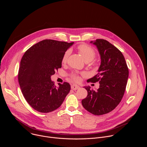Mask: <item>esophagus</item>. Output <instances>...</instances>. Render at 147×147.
<instances>
[{
	"instance_id": "1",
	"label": "esophagus",
	"mask_w": 147,
	"mask_h": 147,
	"mask_svg": "<svg viewBox=\"0 0 147 147\" xmlns=\"http://www.w3.org/2000/svg\"><path fill=\"white\" fill-rule=\"evenodd\" d=\"M80 88V87L76 85V84H73V85L71 86V88L72 90H77L79 89Z\"/></svg>"
}]
</instances>
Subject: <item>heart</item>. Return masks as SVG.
Returning <instances> with one entry per match:
<instances>
[{
  "instance_id": "obj_1",
  "label": "heart",
  "mask_w": 147,
  "mask_h": 147,
  "mask_svg": "<svg viewBox=\"0 0 147 147\" xmlns=\"http://www.w3.org/2000/svg\"><path fill=\"white\" fill-rule=\"evenodd\" d=\"M78 50L80 52L81 55L82 56L84 60L85 61H92L94 57H95V52L91 47L87 45H80L78 47ZM70 53V50H67L63 54L62 57L61 61L63 63H65L67 61V59L68 56ZM71 77L76 81L78 80V76L76 73H73L71 74Z\"/></svg>"
}]
</instances>
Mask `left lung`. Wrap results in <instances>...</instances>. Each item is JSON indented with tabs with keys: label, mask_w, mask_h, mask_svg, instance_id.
<instances>
[{
	"label": "left lung",
	"mask_w": 147,
	"mask_h": 147,
	"mask_svg": "<svg viewBox=\"0 0 147 147\" xmlns=\"http://www.w3.org/2000/svg\"><path fill=\"white\" fill-rule=\"evenodd\" d=\"M90 43L95 45L100 56L98 74L87 81H99L94 91L84 87L88 92L82 100L83 107L94 115H102L113 111L120 102L126 87L129 69L122 53L108 41L98 39Z\"/></svg>",
	"instance_id": "8db88e82"
}]
</instances>
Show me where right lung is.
Listing matches in <instances>:
<instances>
[{"label":"right lung","mask_w":147,"mask_h":147,"mask_svg":"<svg viewBox=\"0 0 147 147\" xmlns=\"http://www.w3.org/2000/svg\"><path fill=\"white\" fill-rule=\"evenodd\" d=\"M74 42L45 39L30 47L20 61L18 80L23 95L30 105L41 113L60 107L70 91L65 82L55 86L51 76L61 67L64 53Z\"/></svg>","instance_id":"right-lung-1"}]
</instances>
